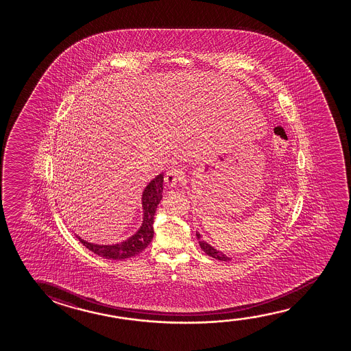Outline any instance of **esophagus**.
Listing matches in <instances>:
<instances>
[{
	"label": "esophagus",
	"instance_id": "esophagus-1",
	"mask_svg": "<svg viewBox=\"0 0 351 351\" xmlns=\"http://www.w3.org/2000/svg\"><path fill=\"white\" fill-rule=\"evenodd\" d=\"M183 178H184V171L182 169L171 168L167 171L164 181H165L168 187H175L178 182L182 181Z\"/></svg>",
	"mask_w": 351,
	"mask_h": 351
}]
</instances>
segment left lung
<instances>
[{
    "label": "left lung",
    "instance_id": "left-lung-1",
    "mask_svg": "<svg viewBox=\"0 0 351 351\" xmlns=\"http://www.w3.org/2000/svg\"><path fill=\"white\" fill-rule=\"evenodd\" d=\"M197 240H199V245L202 247V250L206 253L208 256H212V258H215L217 260H221V261H229L230 258H228L226 254H223L219 250H215L213 247H211V245H208L207 242L202 240V236L199 232H197Z\"/></svg>",
    "mask_w": 351,
    "mask_h": 351
}]
</instances>
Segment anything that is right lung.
<instances>
[{
  "label": "right lung",
  "instance_id": "1",
  "mask_svg": "<svg viewBox=\"0 0 351 351\" xmlns=\"http://www.w3.org/2000/svg\"><path fill=\"white\" fill-rule=\"evenodd\" d=\"M163 192V173H159L145 188L143 193V210H144V221L136 234L130 237L128 240L112 245H93L90 242L82 240L77 236V240L91 250L95 254L101 258L111 260H123L139 254L149 245L154 239V213L157 210L159 202L162 200Z\"/></svg>",
  "mask_w": 351,
  "mask_h": 351
}]
</instances>
